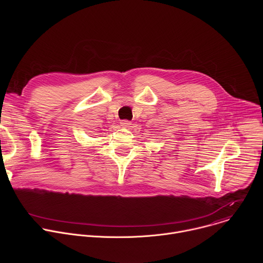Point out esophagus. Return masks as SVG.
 Listing matches in <instances>:
<instances>
[{
  "instance_id": "obj_1",
  "label": "esophagus",
  "mask_w": 263,
  "mask_h": 263,
  "mask_svg": "<svg viewBox=\"0 0 263 263\" xmlns=\"http://www.w3.org/2000/svg\"><path fill=\"white\" fill-rule=\"evenodd\" d=\"M121 125H122L123 127H129V126L131 125V122L128 121V120H123V121L121 122Z\"/></svg>"
}]
</instances>
